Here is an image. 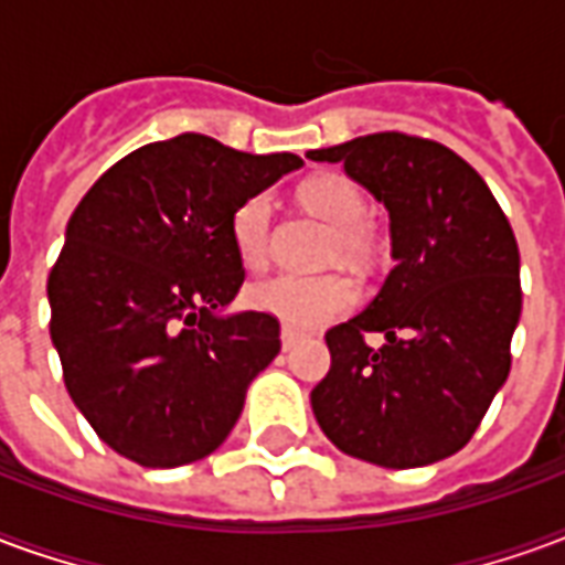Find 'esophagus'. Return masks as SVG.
Segmentation results:
<instances>
[{"mask_svg": "<svg viewBox=\"0 0 565 565\" xmlns=\"http://www.w3.org/2000/svg\"><path fill=\"white\" fill-rule=\"evenodd\" d=\"M299 339H302V332L294 330V327H284V330H281V344H284V351H290V348H294V344L299 342Z\"/></svg>", "mask_w": 565, "mask_h": 565, "instance_id": "obj_1", "label": "esophagus"}]
</instances>
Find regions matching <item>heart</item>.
<instances>
[{
    "label": "heart",
    "mask_w": 565,
    "mask_h": 565,
    "mask_svg": "<svg viewBox=\"0 0 565 565\" xmlns=\"http://www.w3.org/2000/svg\"><path fill=\"white\" fill-rule=\"evenodd\" d=\"M299 202L315 217L332 226L330 257L348 263H369L375 257V235L369 230L366 193L344 174L327 172L308 178L299 186ZM235 257L247 269H263L271 250V202L269 196H250L233 211L230 221ZM356 284L344 271L323 275H271L247 287V306L284 320L290 327H320L342 318L356 306Z\"/></svg>",
    "instance_id": "b5f03b06"
}]
</instances>
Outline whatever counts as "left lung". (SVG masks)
<instances>
[{
	"instance_id": "left-lung-1",
	"label": "left lung",
	"mask_w": 565,
	"mask_h": 565,
	"mask_svg": "<svg viewBox=\"0 0 565 565\" xmlns=\"http://www.w3.org/2000/svg\"><path fill=\"white\" fill-rule=\"evenodd\" d=\"M308 157L342 162L387 205L396 257L366 311L327 330L315 417L335 448L375 466L445 460L509 379L523 299L509 217L484 178L433 139L372 132Z\"/></svg>"
}]
</instances>
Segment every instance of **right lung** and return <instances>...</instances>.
Returning <instances> with one entry per match:
<instances>
[{"label":"right lung","instance_id":"1","mask_svg":"<svg viewBox=\"0 0 565 565\" xmlns=\"http://www.w3.org/2000/svg\"><path fill=\"white\" fill-rule=\"evenodd\" d=\"M299 166L181 132L117 160L72 211L47 275L51 342L72 403L120 457L172 469L230 436L281 351L278 318L214 315L245 281L230 221Z\"/></svg>","mask_w":565,"mask_h":565}]
</instances>
